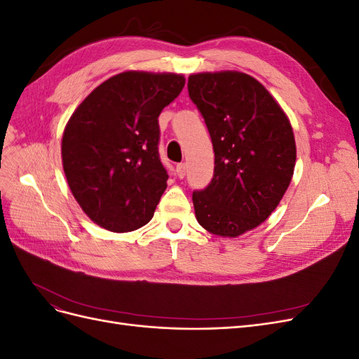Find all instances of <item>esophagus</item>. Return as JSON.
I'll use <instances>...</instances> for the list:
<instances>
[{"mask_svg":"<svg viewBox=\"0 0 359 359\" xmlns=\"http://www.w3.org/2000/svg\"><path fill=\"white\" fill-rule=\"evenodd\" d=\"M186 172H187V165H186V163H180V165L177 166V175L180 178H184V177H186Z\"/></svg>","mask_w":359,"mask_h":359,"instance_id":"esophagus-1","label":"esophagus"}]
</instances>
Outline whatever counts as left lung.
I'll list each match as a JSON object with an SVG mask.
<instances>
[{
	"instance_id": "left-lung-1",
	"label": "left lung",
	"mask_w": 359,
	"mask_h": 359,
	"mask_svg": "<svg viewBox=\"0 0 359 359\" xmlns=\"http://www.w3.org/2000/svg\"><path fill=\"white\" fill-rule=\"evenodd\" d=\"M189 95L212 140L214 175L193 191L199 224L235 238L265 222L286 193L297 161L289 118L265 86L241 72L189 76Z\"/></svg>"
}]
</instances>
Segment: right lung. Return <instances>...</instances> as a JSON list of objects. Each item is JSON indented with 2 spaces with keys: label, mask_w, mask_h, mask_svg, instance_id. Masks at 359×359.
I'll list each match as a JSON object with an SVG mask.
<instances>
[{
  "label": "right lung",
  "mask_w": 359,
  "mask_h": 359,
  "mask_svg": "<svg viewBox=\"0 0 359 359\" xmlns=\"http://www.w3.org/2000/svg\"><path fill=\"white\" fill-rule=\"evenodd\" d=\"M184 83L177 73H119L70 116L64 173L83 212L103 229L132 232L153 219L169 178L158 156V115Z\"/></svg>",
  "instance_id": "obj_1"
}]
</instances>
